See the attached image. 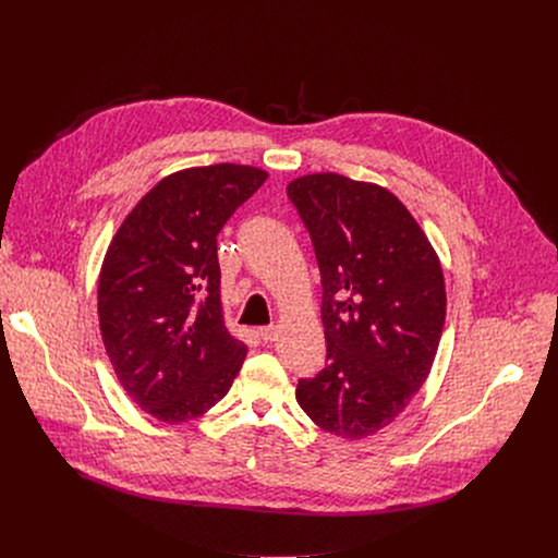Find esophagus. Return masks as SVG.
I'll return each instance as SVG.
<instances>
[{
	"label": "esophagus",
	"instance_id": "obj_1",
	"mask_svg": "<svg viewBox=\"0 0 558 558\" xmlns=\"http://www.w3.org/2000/svg\"><path fill=\"white\" fill-rule=\"evenodd\" d=\"M258 336H260V340H265V342H274V340L278 338V327H260V329H258Z\"/></svg>",
	"mask_w": 558,
	"mask_h": 558
}]
</instances>
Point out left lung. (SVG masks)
I'll return each instance as SVG.
<instances>
[{"label":"left lung","mask_w":558,"mask_h":558,"mask_svg":"<svg viewBox=\"0 0 558 558\" xmlns=\"http://www.w3.org/2000/svg\"><path fill=\"white\" fill-rule=\"evenodd\" d=\"M323 276L327 368L295 400L315 426L364 439L400 417L426 381L446 320L428 235L392 192L336 172L287 185Z\"/></svg>","instance_id":"left-lung-1"}]
</instances>
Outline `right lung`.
<instances>
[{"label":"right lung","instance_id":"obj_1","mask_svg":"<svg viewBox=\"0 0 558 558\" xmlns=\"http://www.w3.org/2000/svg\"><path fill=\"white\" fill-rule=\"evenodd\" d=\"M218 163L158 181L123 218L99 271V329L130 400L163 424L214 409L247 347L225 327L216 235L265 181Z\"/></svg>","mask_w":558,"mask_h":558}]
</instances>
